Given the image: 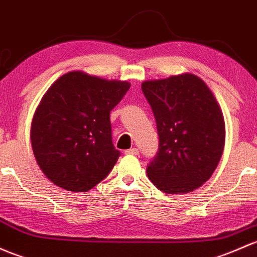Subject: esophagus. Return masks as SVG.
<instances>
[{"instance_id":"1","label":"esophagus","mask_w":257,"mask_h":257,"mask_svg":"<svg viewBox=\"0 0 257 257\" xmlns=\"http://www.w3.org/2000/svg\"><path fill=\"white\" fill-rule=\"evenodd\" d=\"M125 154L126 155H138V154H139V150H138L137 148H132V149L125 150Z\"/></svg>"}]
</instances>
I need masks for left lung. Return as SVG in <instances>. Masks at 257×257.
I'll return each instance as SVG.
<instances>
[{
	"instance_id": "8db88e82",
	"label": "left lung",
	"mask_w": 257,
	"mask_h": 257,
	"mask_svg": "<svg viewBox=\"0 0 257 257\" xmlns=\"http://www.w3.org/2000/svg\"><path fill=\"white\" fill-rule=\"evenodd\" d=\"M159 136V150L147 167L148 177L169 194L201 187L219 164L225 125L214 96L198 76L182 74L145 81Z\"/></svg>"
}]
</instances>
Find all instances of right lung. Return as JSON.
<instances>
[{
	"mask_svg": "<svg viewBox=\"0 0 257 257\" xmlns=\"http://www.w3.org/2000/svg\"><path fill=\"white\" fill-rule=\"evenodd\" d=\"M129 82L81 71L63 75L43 96L32 121V148L44 175L59 187L87 192L120 156L112 142L109 113Z\"/></svg>",
	"mask_w": 257,
	"mask_h": 257,
	"instance_id": "1",
	"label": "right lung"
}]
</instances>
